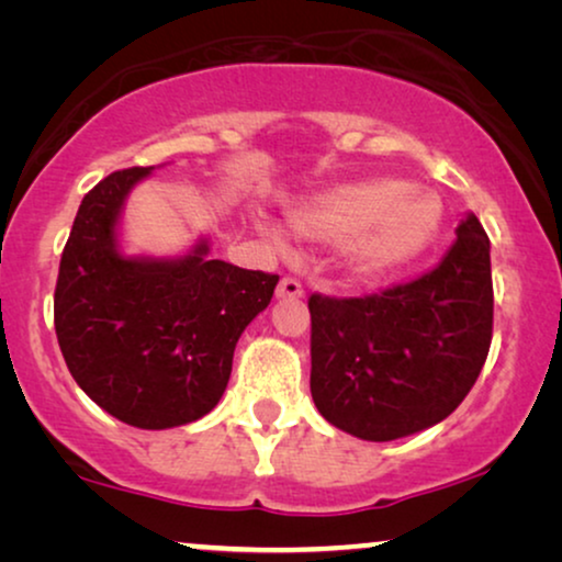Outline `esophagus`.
Listing matches in <instances>:
<instances>
[{
	"label": "esophagus",
	"mask_w": 562,
	"mask_h": 562,
	"mask_svg": "<svg viewBox=\"0 0 562 562\" xmlns=\"http://www.w3.org/2000/svg\"><path fill=\"white\" fill-rule=\"evenodd\" d=\"M302 294H304V286L294 279V276H283L279 289H276V296L279 299H299Z\"/></svg>",
	"instance_id": "esophagus-1"
}]
</instances>
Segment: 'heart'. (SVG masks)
Wrapping results in <instances>:
<instances>
[{"label": "heart", "instance_id": "heart-1", "mask_svg": "<svg viewBox=\"0 0 562 562\" xmlns=\"http://www.w3.org/2000/svg\"><path fill=\"white\" fill-rule=\"evenodd\" d=\"M442 222L440 196L396 176L340 183L289 212L291 229L306 240L348 243L352 266L366 279H381L425 256Z\"/></svg>", "mask_w": 562, "mask_h": 562}]
</instances>
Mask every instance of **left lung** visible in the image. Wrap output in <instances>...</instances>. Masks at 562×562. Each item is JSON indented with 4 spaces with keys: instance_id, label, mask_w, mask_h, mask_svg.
Masks as SVG:
<instances>
[{
    "instance_id": "obj_1",
    "label": "left lung",
    "mask_w": 562,
    "mask_h": 562,
    "mask_svg": "<svg viewBox=\"0 0 562 562\" xmlns=\"http://www.w3.org/2000/svg\"><path fill=\"white\" fill-rule=\"evenodd\" d=\"M491 243L460 222L432 271L368 296H310L312 398L329 425L389 442L450 417L494 335Z\"/></svg>"
}]
</instances>
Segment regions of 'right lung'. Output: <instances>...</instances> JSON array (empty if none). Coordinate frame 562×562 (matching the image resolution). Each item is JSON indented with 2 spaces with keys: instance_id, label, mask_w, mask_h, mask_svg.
I'll return each instance as SVG.
<instances>
[{
  "instance_id": "1",
  "label": "right lung",
  "mask_w": 562,
  "mask_h": 562,
  "mask_svg": "<svg viewBox=\"0 0 562 562\" xmlns=\"http://www.w3.org/2000/svg\"><path fill=\"white\" fill-rule=\"evenodd\" d=\"M150 168L114 171L83 196L60 256L53 322L60 352L91 402L125 425L166 429L212 412L237 337L271 304L276 273L206 260L122 258L114 225Z\"/></svg>"
}]
</instances>
